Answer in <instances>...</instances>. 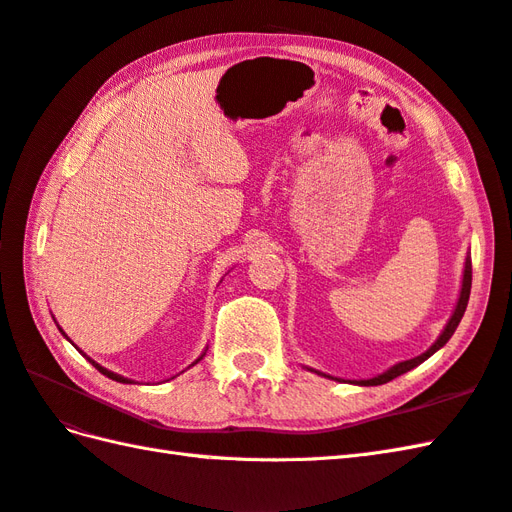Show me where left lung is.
Segmentation results:
<instances>
[{
  "instance_id": "left-lung-1",
  "label": "left lung",
  "mask_w": 512,
  "mask_h": 512,
  "mask_svg": "<svg viewBox=\"0 0 512 512\" xmlns=\"http://www.w3.org/2000/svg\"><path fill=\"white\" fill-rule=\"evenodd\" d=\"M469 293H471V258L467 256V260H465V276H463V289H460V297H458L456 310H454L452 319L447 321V326H445L443 334L439 336V339H436V343L430 347V350H428L426 354L417 356V358H410V360H404V363H397L395 367H391L389 371H384L382 376H378V378H371V380H360V382H356V384H360V386H378V384H386V382H391L393 378L402 376V373H406V371H410V369H415L417 365H421L423 360H428V358H430V356H432L436 350H441V347H443L447 341L452 339L454 330L458 328L460 319H463V315H465V308H467V302H469Z\"/></svg>"
}]
</instances>
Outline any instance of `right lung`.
<instances>
[{"label": "right lung", "mask_w": 512, "mask_h": 512, "mask_svg": "<svg viewBox=\"0 0 512 512\" xmlns=\"http://www.w3.org/2000/svg\"><path fill=\"white\" fill-rule=\"evenodd\" d=\"M91 360V358H89ZM91 365L99 371V373H104V376L106 378H110V380H117V382H123V384H130V380L128 378H121V376H117V373H112V371H108V369H104V367H99L97 363H95V360H91Z\"/></svg>", "instance_id": "obj_1"}]
</instances>
